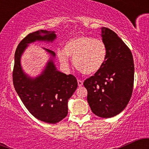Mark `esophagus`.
Returning <instances> with one entry per match:
<instances>
[{
  "instance_id": "1",
  "label": "esophagus",
  "mask_w": 149,
  "mask_h": 149,
  "mask_svg": "<svg viewBox=\"0 0 149 149\" xmlns=\"http://www.w3.org/2000/svg\"><path fill=\"white\" fill-rule=\"evenodd\" d=\"M78 86H79V87H81L82 85H83V81H82V80H78Z\"/></svg>"
}]
</instances>
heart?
Wrapping results in <instances>:
<instances>
[{"label":"heart","instance_id":"1","mask_svg":"<svg viewBox=\"0 0 149 149\" xmlns=\"http://www.w3.org/2000/svg\"><path fill=\"white\" fill-rule=\"evenodd\" d=\"M108 49L102 39L89 36H80L70 39L65 43L63 50L57 52L61 64L69 66L68 57L73 59L78 71L85 75H93L102 69L107 59Z\"/></svg>","mask_w":149,"mask_h":149}]
</instances>
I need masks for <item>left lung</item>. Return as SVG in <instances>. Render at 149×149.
Segmentation results:
<instances>
[{
    "label": "left lung",
    "mask_w": 149,
    "mask_h": 149,
    "mask_svg": "<svg viewBox=\"0 0 149 149\" xmlns=\"http://www.w3.org/2000/svg\"><path fill=\"white\" fill-rule=\"evenodd\" d=\"M102 40L108 49L105 64L99 72L84 81L88 102L93 113L101 118L119 114L132 94L134 65L132 54L115 32L102 27Z\"/></svg>",
    "instance_id": "left-lung-1"
}]
</instances>
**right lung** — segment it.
Masks as SVG:
<instances>
[{"label":"right lung","mask_w":149,"mask_h":149,"mask_svg":"<svg viewBox=\"0 0 149 149\" xmlns=\"http://www.w3.org/2000/svg\"><path fill=\"white\" fill-rule=\"evenodd\" d=\"M55 38V32L46 30L28 34L15 51L13 72L15 89L26 108L36 118L52 124L57 123L67 116L68 100L78 87L76 77L57 71L53 61L55 53L44 47L52 57L36 78H32L25 74L20 59L29 43L37 40L52 42Z\"/></svg>","instance_id":"obj_1"}]
</instances>
